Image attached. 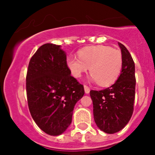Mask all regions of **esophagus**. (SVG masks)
I'll return each mask as SVG.
<instances>
[{
    "label": "esophagus",
    "instance_id": "esophagus-1",
    "mask_svg": "<svg viewBox=\"0 0 155 155\" xmlns=\"http://www.w3.org/2000/svg\"><path fill=\"white\" fill-rule=\"evenodd\" d=\"M84 91H85L86 94H88V93L90 92V88L87 85H86V84H84Z\"/></svg>",
    "mask_w": 155,
    "mask_h": 155
}]
</instances>
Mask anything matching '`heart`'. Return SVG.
Segmentation results:
<instances>
[{"label":"heart","instance_id":"1","mask_svg":"<svg viewBox=\"0 0 155 155\" xmlns=\"http://www.w3.org/2000/svg\"><path fill=\"white\" fill-rule=\"evenodd\" d=\"M123 64L121 51L104 45L84 48L78 52V57L71 55L67 59L74 77L79 78L89 68L92 80L100 86L114 83L120 75Z\"/></svg>","mask_w":155,"mask_h":155}]
</instances>
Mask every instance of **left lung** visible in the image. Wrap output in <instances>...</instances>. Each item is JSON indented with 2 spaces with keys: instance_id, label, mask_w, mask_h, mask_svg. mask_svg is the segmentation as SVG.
<instances>
[{
  "instance_id": "obj_1",
  "label": "left lung",
  "mask_w": 155,
  "mask_h": 155,
  "mask_svg": "<svg viewBox=\"0 0 155 155\" xmlns=\"http://www.w3.org/2000/svg\"><path fill=\"white\" fill-rule=\"evenodd\" d=\"M118 44L124 60L120 77L109 87L101 91H90L94 122L106 134L121 130L128 124L134 112L135 64L127 48L120 42Z\"/></svg>"
}]
</instances>
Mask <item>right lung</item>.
Wrapping results in <instances>:
<instances>
[{"label": "right lung", "mask_w": 155, "mask_h": 155, "mask_svg": "<svg viewBox=\"0 0 155 155\" xmlns=\"http://www.w3.org/2000/svg\"><path fill=\"white\" fill-rule=\"evenodd\" d=\"M71 73L66 53L52 43L41 46L28 64L29 112L37 126L51 136H58L69 127L75 104L84 94V86Z\"/></svg>", "instance_id": "obj_1"}]
</instances>
